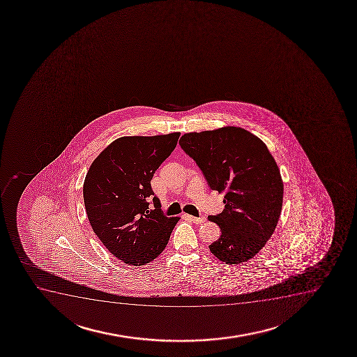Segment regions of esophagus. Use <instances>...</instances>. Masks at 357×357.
<instances>
[{"mask_svg":"<svg viewBox=\"0 0 357 357\" xmlns=\"http://www.w3.org/2000/svg\"><path fill=\"white\" fill-rule=\"evenodd\" d=\"M185 218H188V220L192 221V222L196 223V225H201V223L206 221L204 216H202V218H195V216H191V215H185Z\"/></svg>","mask_w":357,"mask_h":357,"instance_id":"esophagus-1","label":"esophagus"}]
</instances>
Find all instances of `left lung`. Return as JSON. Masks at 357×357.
Returning <instances> with one entry per match:
<instances>
[{"instance_id": "1", "label": "left lung", "mask_w": 357, "mask_h": 357, "mask_svg": "<svg viewBox=\"0 0 357 357\" xmlns=\"http://www.w3.org/2000/svg\"><path fill=\"white\" fill-rule=\"evenodd\" d=\"M179 144L210 189L226 192L222 213L208 216L221 228L210 252L226 264L251 259L271 238L283 203L281 173L266 144L238 126L184 134Z\"/></svg>"}]
</instances>
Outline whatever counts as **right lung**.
<instances>
[{
    "mask_svg": "<svg viewBox=\"0 0 357 357\" xmlns=\"http://www.w3.org/2000/svg\"><path fill=\"white\" fill-rule=\"evenodd\" d=\"M179 136L119 137L101 151L86 174L84 201L89 223L104 246L126 264L139 266L159 257L179 221L165 216L151 185ZM151 199L154 210L149 206Z\"/></svg>",
    "mask_w": 357,
    "mask_h": 357,
    "instance_id": "add662e5",
    "label": "right lung"
}]
</instances>
